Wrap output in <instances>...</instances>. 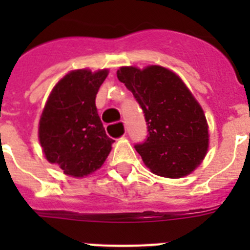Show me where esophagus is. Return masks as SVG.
<instances>
[{
  "label": "esophagus",
  "instance_id": "obj_1",
  "mask_svg": "<svg viewBox=\"0 0 250 250\" xmlns=\"http://www.w3.org/2000/svg\"><path fill=\"white\" fill-rule=\"evenodd\" d=\"M120 123H121V124H120V125H123V126H124V130H125V124H124V123H123V121H120Z\"/></svg>",
  "mask_w": 250,
  "mask_h": 250
}]
</instances>
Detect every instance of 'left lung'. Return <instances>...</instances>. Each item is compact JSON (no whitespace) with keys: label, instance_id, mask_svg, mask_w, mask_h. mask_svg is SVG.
Instances as JSON below:
<instances>
[{"label":"left lung","instance_id":"left-lung-1","mask_svg":"<svg viewBox=\"0 0 250 250\" xmlns=\"http://www.w3.org/2000/svg\"><path fill=\"white\" fill-rule=\"evenodd\" d=\"M118 79L132 92L144 112L147 135L136 151L156 175L190 174L208 150V124L203 109L182 79L167 68L121 67Z\"/></svg>","mask_w":250,"mask_h":250}]
</instances>
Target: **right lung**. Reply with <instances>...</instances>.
Listing matches in <instances>:
<instances>
[{
    "label": "right lung",
    "instance_id": "add662e5",
    "mask_svg": "<svg viewBox=\"0 0 250 250\" xmlns=\"http://www.w3.org/2000/svg\"><path fill=\"white\" fill-rule=\"evenodd\" d=\"M107 70H76L57 83L40 119L45 156L63 173L85 176L98 170L111 151L95 99Z\"/></svg>",
    "mask_w": 250,
    "mask_h": 250
}]
</instances>
